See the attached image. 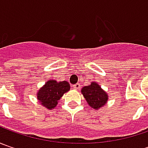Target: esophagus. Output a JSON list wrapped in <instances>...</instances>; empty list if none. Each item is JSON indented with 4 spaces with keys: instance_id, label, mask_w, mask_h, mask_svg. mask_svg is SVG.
<instances>
[{
    "instance_id": "1",
    "label": "esophagus",
    "mask_w": 148,
    "mask_h": 148,
    "mask_svg": "<svg viewBox=\"0 0 148 148\" xmlns=\"http://www.w3.org/2000/svg\"><path fill=\"white\" fill-rule=\"evenodd\" d=\"M72 87H73L74 89H77V90H78V89L81 87V86H80V84H79V83H77V84L73 85V86H72Z\"/></svg>"
}]
</instances>
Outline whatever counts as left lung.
I'll return each mask as SVG.
<instances>
[{
  "instance_id": "obj_1",
  "label": "left lung",
  "mask_w": 148,
  "mask_h": 148,
  "mask_svg": "<svg viewBox=\"0 0 148 148\" xmlns=\"http://www.w3.org/2000/svg\"><path fill=\"white\" fill-rule=\"evenodd\" d=\"M82 92L89 105L95 110L105 105L108 100L107 94L97 83L92 82L90 86H84L82 89Z\"/></svg>"
}]
</instances>
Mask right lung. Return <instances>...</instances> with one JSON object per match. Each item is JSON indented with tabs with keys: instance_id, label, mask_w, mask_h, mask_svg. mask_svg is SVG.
I'll use <instances>...</instances> for the list:
<instances>
[{
	"instance_id": "obj_1",
	"label": "right lung",
	"mask_w": 148,
	"mask_h": 148,
	"mask_svg": "<svg viewBox=\"0 0 148 148\" xmlns=\"http://www.w3.org/2000/svg\"><path fill=\"white\" fill-rule=\"evenodd\" d=\"M70 90V85L67 82L49 81L39 90L38 93V99L47 109L52 110L58 105V101L64 93Z\"/></svg>"
}]
</instances>
